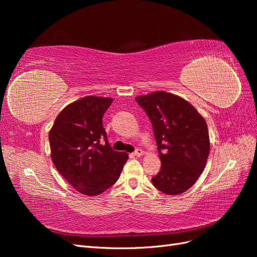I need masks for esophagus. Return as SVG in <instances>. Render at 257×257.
Listing matches in <instances>:
<instances>
[{
	"mask_svg": "<svg viewBox=\"0 0 257 257\" xmlns=\"http://www.w3.org/2000/svg\"><path fill=\"white\" fill-rule=\"evenodd\" d=\"M134 155H135V157H137V158L142 157V155H144V151L142 149H136L135 152H134Z\"/></svg>",
	"mask_w": 257,
	"mask_h": 257,
	"instance_id": "1",
	"label": "esophagus"
}]
</instances>
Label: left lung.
Instances as JSON below:
<instances>
[{"mask_svg":"<svg viewBox=\"0 0 257 257\" xmlns=\"http://www.w3.org/2000/svg\"><path fill=\"white\" fill-rule=\"evenodd\" d=\"M135 99L152 123L162 164L153 185L168 195L188 191L204 172L210 151L205 119L173 93L158 91Z\"/></svg>","mask_w":257,"mask_h":257,"instance_id":"left-lung-1","label":"left lung"}]
</instances>
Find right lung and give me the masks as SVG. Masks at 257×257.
Instances as JSON below:
<instances>
[{"label": "right lung", "instance_id": "add662e5", "mask_svg": "<svg viewBox=\"0 0 257 257\" xmlns=\"http://www.w3.org/2000/svg\"><path fill=\"white\" fill-rule=\"evenodd\" d=\"M110 97L85 96L67 105L49 132L51 160L75 190L88 196L118 180L128 155L112 150L103 127Z\"/></svg>", "mask_w": 257, "mask_h": 257}]
</instances>
